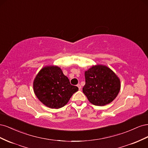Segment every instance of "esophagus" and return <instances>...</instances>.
<instances>
[{
  "label": "esophagus",
  "mask_w": 148,
  "mask_h": 148,
  "mask_svg": "<svg viewBox=\"0 0 148 148\" xmlns=\"http://www.w3.org/2000/svg\"><path fill=\"white\" fill-rule=\"evenodd\" d=\"M77 86H78V89H79V90H81V89H82V86H81V85H80L79 84H78L77 85Z\"/></svg>",
  "instance_id": "34e87169"
}]
</instances>
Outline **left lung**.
<instances>
[{"label": "left lung", "instance_id": "8db88e82", "mask_svg": "<svg viewBox=\"0 0 148 148\" xmlns=\"http://www.w3.org/2000/svg\"><path fill=\"white\" fill-rule=\"evenodd\" d=\"M84 77L86 83L83 92L93 105L106 106L117 96L120 89V80L108 66L93 65L84 71Z\"/></svg>", "mask_w": 148, "mask_h": 148}]
</instances>
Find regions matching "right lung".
I'll list each match as a JSON object with an SVG mask.
<instances>
[{"mask_svg": "<svg viewBox=\"0 0 148 148\" xmlns=\"http://www.w3.org/2000/svg\"><path fill=\"white\" fill-rule=\"evenodd\" d=\"M35 95L43 104L51 109L65 106L73 94L78 91L57 65L43 67L33 82Z\"/></svg>", "mask_w": 148, "mask_h": 148, "instance_id": "obj_1", "label": "right lung"}]
</instances>
